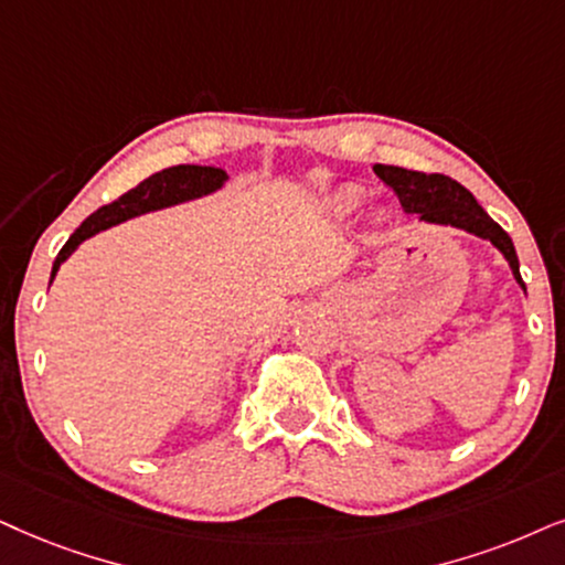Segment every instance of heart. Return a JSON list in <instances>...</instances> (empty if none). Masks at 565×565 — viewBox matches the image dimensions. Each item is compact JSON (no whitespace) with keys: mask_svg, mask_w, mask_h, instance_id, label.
Listing matches in <instances>:
<instances>
[{"mask_svg":"<svg viewBox=\"0 0 565 565\" xmlns=\"http://www.w3.org/2000/svg\"><path fill=\"white\" fill-rule=\"evenodd\" d=\"M354 203H356V192L349 190V192H344V195H339V200H335V209L349 211Z\"/></svg>","mask_w":565,"mask_h":565,"instance_id":"1","label":"heart"}]
</instances>
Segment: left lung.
<instances>
[{
	"label": "left lung",
	"instance_id": "1",
	"mask_svg": "<svg viewBox=\"0 0 565 565\" xmlns=\"http://www.w3.org/2000/svg\"><path fill=\"white\" fill-rule=\"evenodd\" d=\"M375 174L396 192L402 200L406 213H417L419 221L440 226H456L477 237L490 239L492 245L503 253L513 270V278L526 291L524 281L519 274L516 249L509 234L492 221L480 203H477L472 192L446 174H425V171H409L402 167H388V163H375Z\"/></svg>",
	"mask_w": 565,
	"mask_h": 565
}]
</instances>
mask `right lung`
Returning <instances> with one entry per match:
<instances>
[{
	"label": "right lung",
	"mask_w": 565,
	"mask_h": 565,
	"mask_svg": "<svg viewBox=\"0 0 565 565\" xmlns=\"http://www.w3.org/2000/svg\"><path fill=\"white\" fill-rule=\"evenodd\" d=\"M224 182H226V171L216 167L180 163V167L156 171L153 177L142 180L138 188H132L130 192H125V195H119L109 205H102V209L90 213V216L77 226L73 237L67 239V245H64L60 249V255H56L54 268H52V281L62 263L70 258V253H73L81 242L93 237V234L109 230L114 224H122V221L132 216H140V213L167 209V205L184 203V200H192V198H203L209 195V192H216Z\"/></svg>",
	"instance_id": "obj_1"
}]
</instances>
